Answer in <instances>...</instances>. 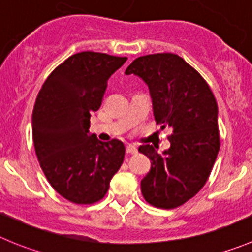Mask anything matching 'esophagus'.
Masks as SVG:
<instances>
[{"mask_svg": "<svg viewBox=\"0 0 252 252\" xmlns=\"http://www.w3.org/2000/svg\"><path fill=\"white\" fill-rule=\"evenodd\" d=\"M126 154H137L138 149L134 145H128V147L126 148Z\"/></svg>", "mask_w": 252, "mask_h": 252, "instance_id": "1", "label": "esophagus"}]
</instances>
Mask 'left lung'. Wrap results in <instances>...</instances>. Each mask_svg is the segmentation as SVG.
<instances>
[{
	"label": "left lung",
	"instance_id": "left-lung-1",
	"mask_svg": "<svg viewBox=\"0 0 252 252\" xmlns=\"http://www.w3.org/2000/svg\"><path fill=\"white\" fill-rule=\"evenodd\" d=\"M145 82L157 123L170 129V148L159 154L144 144L139 152L152 161L140 189L153 206L174 209L205 185L220 149L218 104L205 79L174 53L137 58L126 69Z\"/></svg>",
	"mask_w": 252,
	"mask_h": 252
}]
</instances>
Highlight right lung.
<instances>
[{"label":"right lung","instance_id":"right-lung-1","mask_svg":"<svg viewBox=\"0 0 252 252\" xmlns=\"http://www.w3.org/2000/svg\"><path fill=\"white\" fill-rule=\"evenodd\" d=\"M126 60L98 52L70 56L37 95L32 135L39 165L52 188L74 204L103 199L123 164V143L100 142L89 133V119L102 104L109 77Z\"/></svg>","mask_w":252,"mask_h":252}]
</instances>
